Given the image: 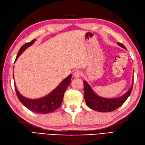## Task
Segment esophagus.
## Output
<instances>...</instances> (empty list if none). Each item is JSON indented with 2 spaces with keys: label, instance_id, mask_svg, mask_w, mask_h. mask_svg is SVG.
<instances>
[{
  "label": "esophagus",
  "instance_id": "esophagus-1",
  "mask_svg": "<svg viewBox=\"0 0 145 145\" xmlns=\"http://www.w3.org/2000/svg\"><path fill=\"white\" fill-rule=\"evenodd\" d=\"M73 75L75 78H78V77H80L81 75H82V72L79 71V70H76V71H75L73 73Z\"/></svg>",
  "mask_w": 145,
  "mask_h": 145
}]
</instances>
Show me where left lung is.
I'll use <instances>...</instances> for the list:
<instances>
[{
	"label": "left lung",
	"instance_id": "8db88e82",
	"mask_svg": "<svg viewBox=\"0 0 145 145\" xmlns=\"http://www.w3.org/2000/svg\"><path fill=\"white\" fill-rule=\"evenodd\" d=\"M117 44L127 49L122 43L118 42ZM83 85L84 90H85V99L87 106L90 107L91 109L98 111V112H109L116 110L125 102V101L129 97L132 91L133 80L132 86L130 87L129 90L125 95L117 97V98L112 99L104 98V97L97 96L96 94L94 93L91 86L86 81H83Z\"/></svg>",
	"mask_w": 145,
	"mask_h": 145
}]
</instances>
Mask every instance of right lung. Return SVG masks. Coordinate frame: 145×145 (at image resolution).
Segmentation results:
<instances>
[{
    "instance_id": "obj_1",
    "label": "right lung",
    "mask_w": 145,
    "mask_h": 145,
    "mask_svg": "<svg viewBox=\"0 0 145 145\" xmlns=\"http://www.w3.org/2000/svg\"><path fill=\"white\" fill-rule=\"evenodd\" d=\"M35 41V39H33L30 42H26L22 46V48L19 50L17 56H16L15 62L18 58V57L22 54V53L25 51L26 48L31 46ZM71 78L72 75H70L65 79L63 80L60 83V85L48 96L38 99H31L23 97L22 95H20L16 88L15 84H14L16 96L23 105H24L26 108H28L33 112L40 114L51 113L59 108L61 106L63 95H64L67 88L70 83Z\"/></svg>"
}]
</instances>
